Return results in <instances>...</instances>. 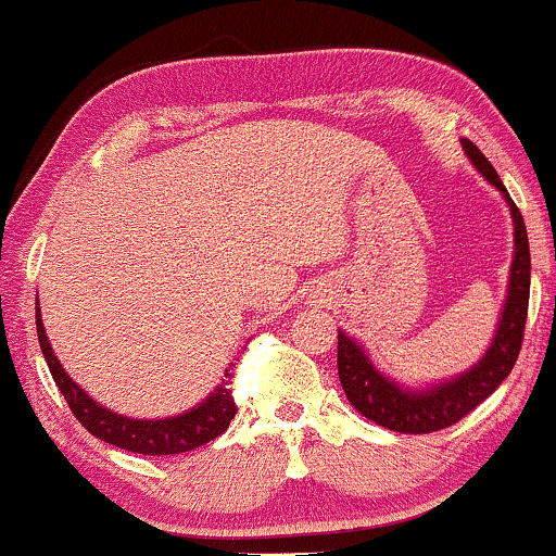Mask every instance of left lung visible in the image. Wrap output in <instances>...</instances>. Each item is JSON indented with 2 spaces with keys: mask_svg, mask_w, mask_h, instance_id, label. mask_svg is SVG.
I'll return each mask as SVG.
<instances>
[{
  "mask_svg": "<svg viewBox=\"0 0 556 556\" xmlns=\"http://www.w3.org/2000/svg\"><path fill=\"white\" fill-rule=\"evenodd\" d=\"M463 146L475 163V168L495 189L503 191L516 229V255L514 263H510L508 299L506 306H503L498 331H495V340L490 344L488 355L470 372L459 375L457 380H450L444 386H437L434 391H403V388L391 383V380L375 370L370 359L365 357V352L359 350V344L344 337L342 331L337 334V370H340V383L348 401L365 419L375 421L383 429L401 431V434H431V431H442L459 419H465L475 406H480L508 378L523 344L531 288V252L523 216L514 204V199L508 197L498 173H495L488 157L480 153V148L470 140H463Z\"/></svg>",
  "mask_w": 556,
  "mask_h": 556,
  "instance_id": "1",
  "label": "left lung"
}]
</instances>
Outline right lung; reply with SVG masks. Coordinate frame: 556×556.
Here are the masks:
<instances>
[{
    "label": "right lung",
    "instance_id": "add662e5",
    "mask_svg": "<svg viewBox=\"0 0 556 556\" xmlns=\"http://www.w3.org/2000/svg\"><path fill=\"white\" fill-rule=\"evenodd\" d=\"M35 324H38V342L42 355H46L48 370L53 375L58 391L66 399L71 414L81 421L86 431L102 439L106 444L119 446V450L135 454H150V457H165V454H184L197 450V446L212 442L219 434H225L229 421L235 419L237 403L232 395V378L235 372H225V383L208 395V399L189 414L173 416V419L157 421H137L127 416H117L112 410L99 406L97 401L89 399L74 380L68 378L61 363H58L50 342L46 337L40 321V308H35Z\"/></svg>",
    "mask_w": 556,
    "mask_h": 556
}]
</instances>
